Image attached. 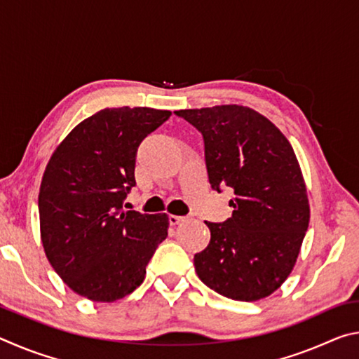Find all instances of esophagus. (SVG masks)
<instances>
[{"mask_svg":"<svg viewBox=\"0 0 359 359\" xmlns=\"http://www.w3.org/2000/svg\"><path fill=\"white\" fill-rule=\"evenodd\" d=\"M182 222H185V217H180V215H169V223L175 226V224H180Z\"/></svg>","mask_w":359,"mask_h":359,"instance_id":"34e87169","label":"esophagus"}]
</instances>
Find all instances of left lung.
Wrapping results in <instances>:
<instances>
[{
	"label": "left lung",
	"instance_id": "obj_1",
	"mask_svg": "<svg viewBox=\"0 0 359 359\" xmlns=\"http://www.w3.org/2000/svg\"><path fill=\"white\" fill-rule=\"evenodd\" d=\"M175 115L203 135L210 187L234 190L233 215L223 223L205 222L210 242L194 255L196 274L229 299H263L293 271L311 218L294 150L250 107L224 104Z\"/></svg>",
	"mask_w": 359,
	"mask_h": 359
}]
</instances>
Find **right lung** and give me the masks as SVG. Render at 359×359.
Instances as JSON below:
<instances>
[{
  "instance_id": "obj_1",
  "label": "right lung",
  "mask_w": 359,
  "mask_h": 359,
  "mask_svg": "<svg viewBox=\"0 0 359 359\" xmlns=\"http://www.w3.org/2000/svg\"><path fill=\"white\" fill-rule=\"evenodd\" d=\"M171 117L150 107L102 109L81 121L48 160L39 188L46 257L74 293L114 302L135 291L168 238L166 214L123 212L136 185L139 144Z\"/></svg>"
}]
</instances>
